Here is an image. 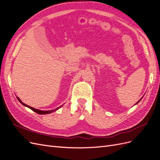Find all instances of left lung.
I'll return each instance as SVG.
<instances>
[{
    "label": "left lung",
    "mask_w": 160,
    "mask_h": 160,
    "mask_svg": "<svg viewBox=\"0 0 160 160\" xmlns=\"http://www.w3.org/2000/svg\"><path fill=\"white\" fill-rule=\"evenodd\" d=\"M142 98H141V99H140V100H139V101H138V102H137V103H136V104H138V102H140V100H142Z\"/></svg>",
    "instance_id": "left-lung-1"
}]
</instances>
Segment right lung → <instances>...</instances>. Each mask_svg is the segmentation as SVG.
I'll list each match as a JSON object with an SVG mask.
<instances>
[{
    "label": "right lung",
    "mask_w": 160,
    "mask_h": 160,
    "mask_svg": "<svg viewBox=\"0 0 160 160\" xmlns=\"http://www.w3.org/2000/svg\"><path fill=\"white\" fill-rule=\"evenodd\" d=\"M17 99L18 100V101L21 103V104H22V105H24V106H27V107H28V108H29L30 109H31L32 110H33L34 112H35L36 113H37V114H50V113H52V112H55V111H56L57 110H58L59 108L62 106H60V107H58V108H56V109H54V110H48V111H42V110H37V109H35V108H32V107H30V106H28V105H27V104H24V103L20 100L18 98H17Z\"/></svg>",
    "instance_id": "right-lung-1"
}]
</instances>
